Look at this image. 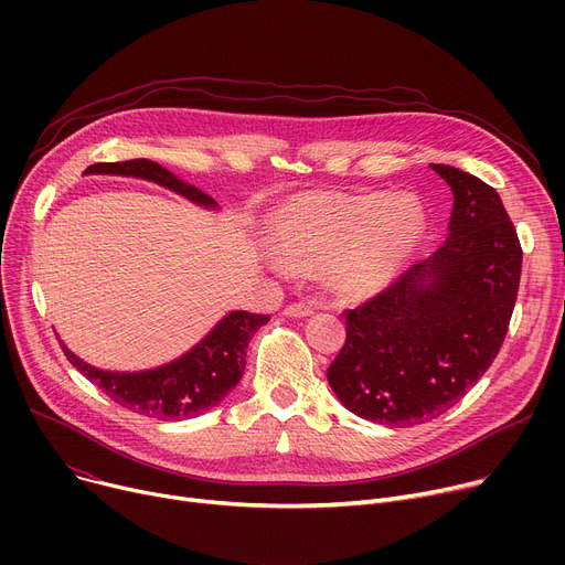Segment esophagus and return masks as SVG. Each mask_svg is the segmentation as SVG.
<instances>
[{
	"instance_id": "esophagus-1",
	"label": "esophagus",
	"mask_w": 565,
	"mask_h": 565,
	"mask_svg": "<svg viewBox=\"0 0 565 565\" xmlns=\"http://www.w3.org/2000/svg\"><path fill=\"white\" fill-rule=\"evenodd\" d=\"M316 311L313 305H307V302H292V305H286L284 309V316L288 318H305V316H311Z\"/></svg>"
}]
</instances>
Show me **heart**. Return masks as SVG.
I'll return each instance as SVG.
<instances>
[{
	"label": "heart",
	"mask_w": 565,
	"mask_h": 565,
	"mask_svg": "<svg viewBox=\"0 0 565 565\" xmlns=\"http://www.w3.org/2000/svg\"><path fill=\"white\" fill-rule=\"evenodd\" d=\"M424 215L417 201L384 192H302L273 220V245L292 270H324L348 295L387 284L417 252Z\"/></svg>",
	"instance_id": "1"
}]
</instances>
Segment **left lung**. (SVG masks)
I'll return each instance as SVG.
<instances>
[{
  "label": "left lung",
  "mask_w": 565,
  "mask_h": 565,
  "mask_svg": "<svg viewBox=\"0 0 565 565\" xmlns=\"http://www.w3.org/2000/svg\"><path fill=\"white\" fill-rule=\"evenodd\" d=\"M430 167L454 192L447 241L343 313L328 369L339 401L375 424H426L454 407L494 362L518 300L522 247L501 196L462 169Z\"/></svg>",
  "instance_id": "obj_1"
}]
</instances>
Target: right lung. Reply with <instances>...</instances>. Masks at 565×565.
<instances>
[{"mask_svg": "<svg viewBox=\"0 0 565 565\" xmlns=\"http://www.w3.org/2000/svg\"><path fill=\"white\" fill-rule=\"evenodd\" d=\"M84 173H114V175H135L153 181L162 188H169L185 199L217 207L215 199L194 185L183 183L171 171L151 160H128V162H98ZM270 320V316L233 311L224 316L215 330L201 343H196L181 360L164 364L160 369L139 371V373H116L88 366L62 343L68 362L118 405H124L143 417H153L162 422H178L196 417V414L217 405L245 371L247 345L258 332L260 324Z\"/></svg>", "mask_w": 565, "mask_h": 565, "instance_id": "add662e5", "label": "right lung"}]
</instances>
